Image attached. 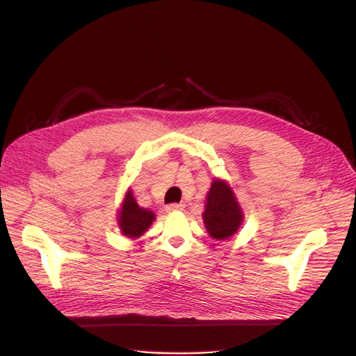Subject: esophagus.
I'll return each instance as SVG.
<instances>
[{"label":"esophagus","mask_w":356,"mask_h":356,"mask_svg":"<svg viewBox=\"0 0 356 356\" xmlns=\"http://www.w3.org/2000/svg\"><path fill=\"white\" fill-rule=\"evenodd\" d=\"M181 209H182V204H179V203H170L166 207L168 212H175V211H181Z\"/></svg>","instance_id":"esophagus-1"}]
</instances>
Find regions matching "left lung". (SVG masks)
Here are the masks:
<instances>
[{
    "mask_svg": "<svg viewBox=\"0 0 356 356\" xmlns=\"http://www.w3.org/2000/svg\"><path fill=\"white\" fill-rule=\"evenodd\" d=\"M204 227L213 239H229L243 221V213L232 187L222 179H215L207 196L202 213Z\"/></svg>",
    "mask_w": 356,
    "mask_h": 356,
    "instance_id": "8db88e82",
    "label": "left lung"
}]
</instances>
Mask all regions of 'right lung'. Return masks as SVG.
Listing matches in <instances>:
<instances>
[{
    "label": "right lung",
    "mask_w": 356,
    "mask_h": 356,
    "mask_svg": "<svg viewBox=\"0 0 356 356\" xmlns=\"http://www.w3.org/2000/svg\"><path fill=\"white\" fill-rule=\"evenodd\" d=\"M154 218L156 215L152 211L139 207L132 195V191L129 190L122 203V209L117 215L118 227H120L122 233L127 236V238L136 239L147 232V229L152 225Z\"/></svg>",
    "instance_id": "obj_1"
}]
</instances>
